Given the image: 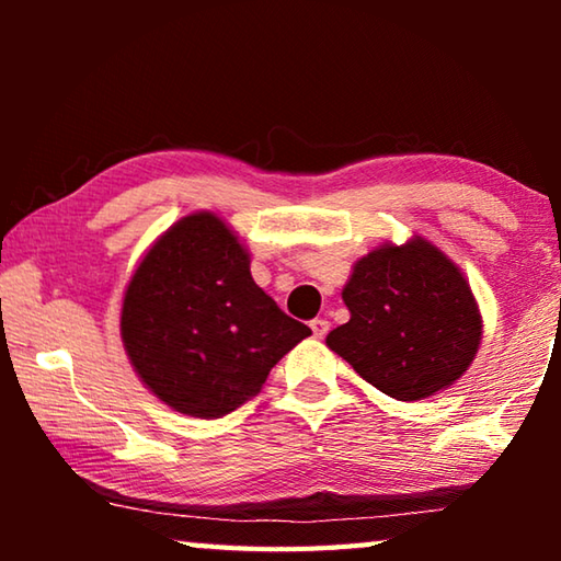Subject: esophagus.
Here are the masks:
<instances>
[{
  "label": "esophagus",
  "mask_w": 561,
  "mask_h": 561,
  "mask_svg": "<svg viewBox=\"0 0 561 561\" xmlns=\"http://www.w3.org/2000/svg\"><path fill=\"white\" fill-rule=\"evenodd\" d=\"M311 334H314V339H324L327 334H329V321L327 319H314V321H311Z\"/></svg>",
  "instance_id": "1"
}]
</instances>
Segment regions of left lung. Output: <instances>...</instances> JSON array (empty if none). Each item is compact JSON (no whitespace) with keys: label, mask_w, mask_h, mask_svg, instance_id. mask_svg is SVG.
I'll list each match as a JSON object with an SVG mask.
<instances>
[{"label":"left lung","mask_w":561,"mask_h":561,"mask_svg":"<svg viewBox=\"0 0 561 561\" xmlns=\"http://www.w3.org/2000/svg\"><path fill=\"white\" fill-rule=\"evenodd\" d=\"M341 297L351 319L327 346L396 401L453 386L478 354L482 317L470 284L423 237L360 257Z\"/></svg>","instance_id":"8db88e82"}]
</instances>
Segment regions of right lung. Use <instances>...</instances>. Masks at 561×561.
<instances>
[{"label": "right lung", "mask_w": 561, "mask_h": 561, "mask_svg": "<svg viewBox=\"0 0 561 561\" xmlns=\"http://www.w3.org/2000/svg\"><path fill=\"white\" fill-rule=\"evenodd\" d=\"M311 329L254 284L250 252L213 213H193L156 240L133 272L121 339L160 401L222 417L260 393L272 366Z\"/></svg>", "instance_id": "1"}]
</instances>
